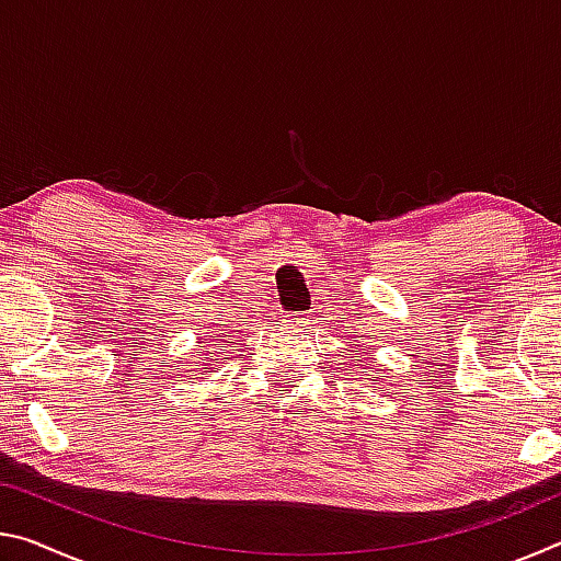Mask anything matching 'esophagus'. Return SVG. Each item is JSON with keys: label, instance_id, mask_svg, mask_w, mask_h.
<instances>
[{"label": "esophagus", "instance_id": "34e87169", "mask_svg": "<svg viewBox=\"0 0 561 561\" xmlns=\"http://www.w3.org/2000/svg\"><path fill=\"white\" fill-rule=\"evenodd\" d=\"M309 317H304V314H287L282 319V327L284 329H289V331H299V329H304L309 324Z\"/></svg>", "mask_w": 561, "mask_h": 561}]
</instances>
